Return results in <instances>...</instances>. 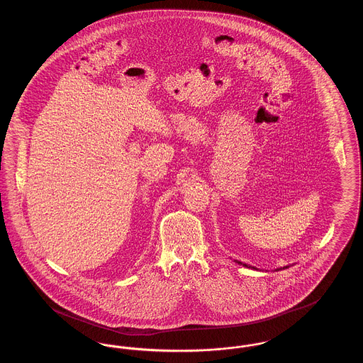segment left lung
Instances as JSON below:
<instances>
[{"label": "left lung", "mask_w": 363, "mask_h": 363, "mask_svg": "<svg viewBox=\"0 0 363 363\" xmlns=\"http://www.w3.org/2000/svg\"><path fill=\"white\" fill-rule=\"evenodd\" d=\"M235 262H238L240 265H243V267H246V268H250V269H257L256 267H252V265H247V264H243V262H241V261H238V259H234ZM286 268H289V267H283V268H277V269H275V271H280V269H286Z\"/></svg>", "instance_id": "obj_1"}]
</instances>
